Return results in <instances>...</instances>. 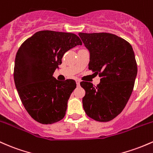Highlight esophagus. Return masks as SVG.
<instances>
[{
  "mask_svg": "<svg viewBox=\"0 0 153 153\" xmlns=\"http://www.w3.org/2000/svg\"><path fill=\"white\" fill-rule=\"evenodd\" d=\"M76 85H77V87H79V85H80V81L79 80H76Z\"/></svg>",
  "mask_w": 153,
  "mask_h": 153,
  "instance_id": "34e87169",
  "label": "esophagus"
}]
</instances>
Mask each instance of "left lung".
<instances>
[{
  "mask_svg": "<svg viewBox=\"0 0 153 153\" xmlns=\"http://www.w3.org/2000/svg\"><path fill=\"white\" fill-rule=\"evenodd\" d=\"M90 53L89 69L99 74L97 86L82 82L86 114L100 122H107L122 112L129 100L137 74L133 48L128 42L106 32H79Z\"/></svg>",
  "mask_w": 153,
  "mask_h": 153,
  "instance_id": "1",
  "label": "left lung"
}]
</instances>
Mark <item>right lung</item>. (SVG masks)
Listing matches in <instances>:
<instances>
[{
    "label": "right lung",
    "mask_w": 153,
    "mask_h": 153,
    "mask_svg": "<svg viewBox=\"0 0 153 153\" xmlns=\"http://www.w3.org/2000/svg\"><path fill=\"white\" fill-rule=\"evenodd\" d=\"M82 42L76 35L43 30L27 39L15 58L13 79L20 99L30 116L42 124L63 119L76 82L53 76L63 55Z\"/></svg>",
    "instance_id": "obj_1"
}]
</instances>
